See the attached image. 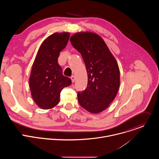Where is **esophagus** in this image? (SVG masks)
<instances>
[{
	"instance_id": "obj_1",
	"label": "esophagus",
	"mask_w": 159,
	"mask_h": 159,
	"mask_svg": "<svg viewBox=\"0 0 159 159\" xmlns=\"http://www.w3.org/2000/svg\"><path fill=\"white\" fill-rule=\"evenodd\" d=\"M70 79H71V80H72V82H75V76H74V75L72 76V77H70Z\"/></svg>"
}]
</instances>
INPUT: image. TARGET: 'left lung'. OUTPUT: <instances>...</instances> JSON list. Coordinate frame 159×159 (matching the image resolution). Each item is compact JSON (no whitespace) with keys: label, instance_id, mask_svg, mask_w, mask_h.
<instances>
[{"label":"left lung","instance_id":"8db88e82","mask_svg":"<svg viewBox=\"0 0 159 159\" xmlns=\"http://www.w3.org/2000/svg\"><path fill=\"white\" fill-rule=\"evenodd\" d=\"M72 46L81 54L87 72V87L77 94L80 105L97 114L116 98L120 84L118 63L103 39L92 32H79L70 37Z\"/></svg>","mask_w":159,"mask_h":159}]
</instances>
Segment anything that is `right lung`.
<instances>
[{
	"label": "right lung",
	"mask_w": 159,
	"mask_h": 159,
	"mask_svg": "<svg viewBox=\"0 0 159 159\" xmlns=\"http://www.w3.org/2000/svg\"><path fill=\"white\" fill-rule=\"evenodd\" d=\"M70 33H55L44 40L38 51L30 77L31 96L38 107L50 109L60 101L61 90L72 84L63 75L58 63L60 53L69 41Z\"/></svg>",
	"instance_id": "right-lung-1"
}]
</instances>
